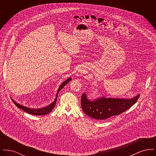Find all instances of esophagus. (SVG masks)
I'll use <instances>...</instances> for the list:
<instances>
[{
  "mask_svg": "<svg viewBox=\"0 0 156 156\" xmlns=\"http://www.w3.org/2000/svg\"><path fill=\"white\" fill-rule=\"evenodd\" d=\"M81 69H78V71H77V75H78V74H80V73H81Z\"/></svg>",
  "mask_w": 156,
  "mask_h": 156,
  "instance_id": "34e87169",
  "label": "esophagus"
}]
</instances>
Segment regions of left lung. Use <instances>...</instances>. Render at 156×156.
Listing matches in <instances>:
<instances>
[{
	"label": "left lung",
	"instance_id": "left-lung-1",
	"mask_svg": "<svg viewBox=\"0 0 156 156\" xmlns=\"http://www.w3.org/2000/svg\"><path fill=\"white\" fill-rule=\"evenodd\" d=\"M139 97L140 94L129 99L102 96L91 100L86 93H83L81 101L82 109L93 119L104 120L126 111L137 102Z\"/></svg>",
	"mask_w": 156,
	"mask_h": 156
}]
</instances>
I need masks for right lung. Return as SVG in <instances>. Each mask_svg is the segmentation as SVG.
<instances>
[{"instance_id":"obj_1","label":"right lung","mask_w":156,"mask_h":156,"mask_svg":"<svg viewBox=\"0 0 156 156\" xmlns=\"http://www.w3.org/2000/svg\"><path fill=\"white\" fill-rule=\"evenodd\" d=\"M71 80H72L71 78H69L60 85V86H59V87L58 89V90L57 92L56 97H55L54 101L52 102L51 104H50L49 105H48L47 106H45L44 108H37V109L31 108H29V107L23 106L21 104H18L17 102L15 101V100H13L12 98V100L17 107H18L19 109H22L23 111L26 112V113H28L29 114L33 115H44L48 114V113H50L52 111V109H54V108L55 105V103H56L57 99V97H58V94L59 91L62 89L69 82L71 81Z\"/></svg>"}]
</instances>
